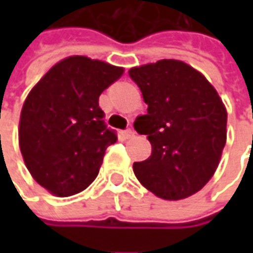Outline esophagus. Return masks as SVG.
Segmentation results:
<instances>
[{
	"mask_svg": "<svg viewBox=\"0 0 253 253\" xmlns=\"http://www.w3.org/2000/svg\"><path fill=\"white\" fill-rule=\"evenodd\" d=\"M122 136H124L125 139H129V138L133 136V131H132V129H126V131L122 132Z\"/></svg>",
	"mask_w": 253,
	"mask_h": 253,
	"instance_id": "1",
	"label": "esophagus"
}]
</instances>
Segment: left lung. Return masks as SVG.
Here are the masks:
<instances>
[{"instance_id":"obj_1","label":"left lung","mask_w":253,"mask_h":253,"mask_svg":"<svg viewBox=\"0 0 253 253\" xmlns=\"http://www.w3.org/2000/svg\"><path fill=\"white\" fill-rule=\"evenodd\" d=\"M148 114L133 122L148 135L151 156L133 163L143 187L159 199H187L214 176L227 142V108L212 84L174 59L132 67Z\"/></svg>"}]
</instances>
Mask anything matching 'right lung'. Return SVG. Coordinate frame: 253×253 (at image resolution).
Here are the masks:
<instances>
[{
	"mask_svg": "<svg viewBox=\"0 0 253 253\" xmlns=\"http://www.w3.org/2000/svg\"><path fill=\"white\" fill-rule=\"evenodd\" d=\"M122 74L124 67L69 56L28 94L19 118V149L31 176L50 194L73 196L97 177L107 148L117 141L104 124L98 98Z\"/></svg>",
	"mask_w": 253,
	"mask_h": 253,
	"instance_id": "right-lung-1",
	"label": "right lung"
}]
</instances>
